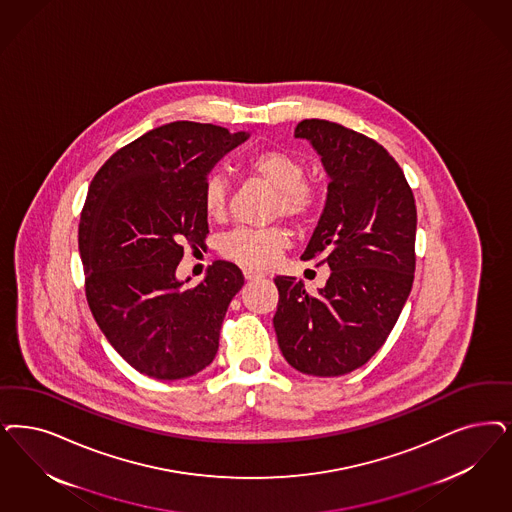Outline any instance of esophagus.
I'll use <instances>...</instances> for the list:
<instances>
[{
	"mask_svg": "<svg viewBox=\"0 0 512 512\" xmlns=\"http://www.w3.org/2000/svg\"><path fill=\"white\" fill-rule=\"evenodd\" d=\"M244 278H246L247 282H255V280H263L265 276L261 272L251 270V268H244Z\"/></svg>",
	"mask_w": 512,
	"mask_h": 512,
	"instance_id": "obj_1",
	"label": "esophagus"
}]
</instances>
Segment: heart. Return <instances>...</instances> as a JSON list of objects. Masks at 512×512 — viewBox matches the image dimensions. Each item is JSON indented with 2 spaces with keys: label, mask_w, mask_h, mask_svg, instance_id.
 I'll use <instances>...</instances> for the list:
<instances>
[{
  "label": "heart",
  "mask_w": 512,
  "mask_h": 512,
  "mask_svg": "<svg viewBox=\"0 0 512 512\" xmlns=\"http://www.w3.org/2000/svg\"><path fill=\"white\" fill-rule=\"evenodd\" d=\"M244 170L249 176L265 181L274 187L268 215L270 219L285 217L291 223L300 225L308 221L319 202L318 185L304 177V162L278 147L261 149L244 160ZM202 208L208 217L223 219L229 210V185L221 174H210L202 185ZM289 246V234L283 227L266 229L232 230L227 234L219 251L236 265L251 270H265L274 265Z\"/></svg>",
  "instance_id": "b5f03b06"
}]
</instances>
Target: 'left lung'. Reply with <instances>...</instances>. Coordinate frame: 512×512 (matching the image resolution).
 <instances>
[{
  "label": "left lung",
  "instance_id": "obj_1",
  "mask_svg": "<svg viewBox=\"0 0 512 512\" xmlns=\"http://www.w3.org/2000/svg\"><path fill=\"white\" fill-rule=\"evenodd\" d=\"M295 138L314 145L331 177L327 202L302 261L331 268L312 295L276 276L274 329L287 363L312 376H342L382 348L416 270V202L397 160L342 124L306 119Z\"/></svg>",
  "mask_w": 512,
  "mask_h": 512
}]
</instances>
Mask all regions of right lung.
<instances>
[{"label":"right lung","instance_id":"obj_1","mask_svg":"<svg viewBox=\"0 0 512 512\" xmlns=\"http://www.w3.org/2000/svg\"><path fill=\"white\" fill-rule=\"evenodd\" d=\"M215 124H164L115 151L90 181L79 251L90 312L109 344L141 374L179 380L206 369L244 274L215 261L183 289L185 247L204 246L202 185L213 164L246 140Z\"/></svg>","mask_w":512,"mask_h":512}]
</instances>
